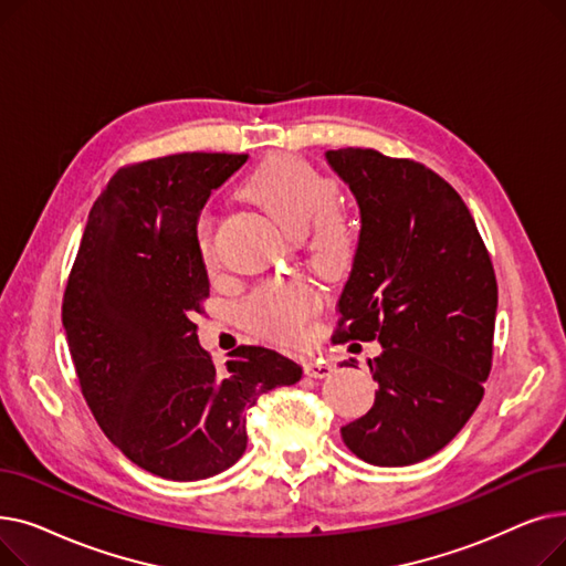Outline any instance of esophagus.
<instances>
[{
    "label": "esophagus",
    "instance_id": "34e87169",
    "mask_svg": "<svg viewBox=\"0 0 566 566\" xmlns=\"http://www.w3.org/2000/svg\"><path fill=\"white\" fill-rule=\"evenodd\" d=\"M305 374H307L310 378H325V376L333 374V365L325 363V360H310V363L305 365Z\"/></svg>",
    "mask_w": 566,
    "mask_h": 566
}]
</instances>
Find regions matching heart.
<instances>
[{"mask_svg": "<svg viewBox=\"0 0 566 566\" xmlns=\"http://www.w3.org/2000/svg\"><path fill=\"white\" fill-rule=\"evenodd\" d=\"M245 192L275 218L280 227L298 235L314 227V250L325 265H339L348 252V231L335 213V186L310 163L291 156L263 160L245 181ZM199 248L211 259V222L203 216L197 227ZM316 310L314 291L301 280L263 282L245 303L252 325L265 335L301 342L307 337Z\"/></svg>", "mask_w": 566, "mask_h": 566, "instance_id": "1", "label": "heart"}]
</instances>
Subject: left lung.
Masks as SVG:
<instances>
[{
  "label": "left lung",
  "mask_w": 566,
  "mask_h": 566,
  "mask_svg": "<svg viewBox=\"0 0 566 566\" xmlns=\"http://www.w3.org/2000/svg\"><path fill=\"white\" fill-rule=\"evenodd\" d=\"M360 208V235L337 301L335 339H378L374 406L342 427L367 463L399 468L440 452L470 420L491 371L497 284L459 192L412 160L371 148L325 151ZM348 358L342 365L355 367Z\"/></svg>",
  "instance_id": "1"
}]
</instances>
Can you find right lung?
I'll list each match as a JSON object with an SVG mask.
<instances>
[{
    "label": "right lung",
    "instance_id": "1",
    "mask_svg": "<svg viewBox=\"0 0 566 566\" xmlns=\"http://www.w3.org/2000/svg\"><path fill=\"white\" fill-rule=\"evenodd\" d=\"M248 156L178 154L118 169L88 213L62 321L82 395L135 465L174 482L224 472L248 448L245 412L303 367L238 346L218 369L197 337L208 295L197 222Z\"/></svg>",
    "mask_w": 566,
    "mask_h": 566
}]
</instances>
